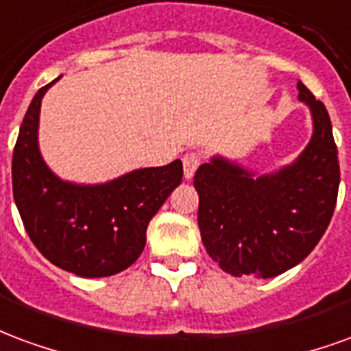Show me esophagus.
Returning <instances> with one entry per match:
<instances>
[{
	"mask_svg": "<svg viewBox=\"0 0 351 351\" xmlns=\"http://www.w3.org/2000/svg\"><path fill=\"white\" fill-rule=\"evenodd\" d=\"M200 153H186L183 157V176H185V179H193L194 172L200 166Z\"/></svg>",
	"mask_w": 351,
	"mask_h": 351,
	"instance_id": "1",
	"label": "esophagus"
}]
</instances>
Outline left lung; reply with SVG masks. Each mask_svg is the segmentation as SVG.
<instances>
[{"label":"left lung","mask_w":351,"mask_h":351,"mask_svg":"<svg viewBox=\"0 0 351 351\" xmlns=\"http://www.w3.org/2000/svg\"><path fill=\"white\" fill-rule=\"evenodd\" d=\"M312 114V138L291 165L254 173L213 157L194 173L198 226L207 254L234 277H277L303 262L333 217L340 168L324 102L298 82Z\"/></svg>","instance_id":"8db88e82"}]
</instances>
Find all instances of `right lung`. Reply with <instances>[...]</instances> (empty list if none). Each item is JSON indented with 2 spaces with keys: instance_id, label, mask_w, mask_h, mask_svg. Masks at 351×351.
<instances>
[{
  "instance_id": "obj_1",
  "label": "right lung",
  "mask_w": 351,
  "mask_h": 351,
  "mask_svg": "<svg viewBox=\"0 0 351 351\" xmlns=\"http://www.w3.org/2000/svg\"><path fill=\"white\" fill-rule=\"evenodd\" d=\"M33 97L12 153V194L33 245L46 260L78 277L116 275L136 262L145 230L181 183L183 165L140 168L101 185L63 181L39 151L40 101Z\"/></svg>"
}]
</instances>
